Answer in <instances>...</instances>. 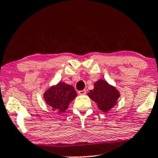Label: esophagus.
I'll return each instance as SVG.
<instances>
[{
    "label": "esophagus",
    "mask_w": 158,
    "mask_h": 158,
    "mask_svg": "<svg viewBox=\"0 0 158 158\" xmlns=\"http://www.w3.org/2000/svg\"><path fill=\"white\" fill-rule=\"evenodd\" d=\"M85 94H86L85 90H79L78 91V94H80V95H84Z\"/></svg>",
    "instance_id": "obj_1"
}]
</instances>
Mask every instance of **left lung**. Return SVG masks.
I'll list each match as a JSON object with an SVG mask.
<instances>
[{"mask_svg": "<svg viewBox=\"0 0 158 158\" xmlns=\"http://www.w3.org/2000/svg\"><path fill=\"white\" fill-rule=\"evenodd\" d=\"M88 96L97 103L101 111L106 113L117 103L120 94L115 87L101 79L94 83V88L88 93Z\"/></svg>", "mask_w": 158, "mask_h": 158, "instance_id": "8db88e82", "label": "left lung"}]
</instances>
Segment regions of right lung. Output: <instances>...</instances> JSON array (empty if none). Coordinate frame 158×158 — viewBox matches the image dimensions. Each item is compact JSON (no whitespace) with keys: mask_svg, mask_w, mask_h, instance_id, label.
Listing matches in <instances>:
<instances>
[{"mask_svg":"<svg viewBox=\"0 0 158 158\" xmlns=\"http://www.w3.org/2000/svg\"><path fill=\"white\" fill-rule=\"evenodd\" d=\"M77 95L73 86L60 82L45 91L44 98L53 111L62 113L65 111L68 105L74 100Z\"/></svg>","mask_w":158,"mask_h":158,"instance_id":"add662e5","label":"right lung"}]
</instances>
